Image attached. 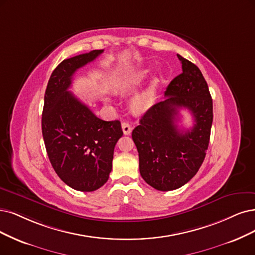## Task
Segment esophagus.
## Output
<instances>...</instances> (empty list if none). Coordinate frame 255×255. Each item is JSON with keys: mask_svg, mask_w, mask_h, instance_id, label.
I'll list each match as a JSON object with an SVG mask.
<instances>
[{"mask_svg": "<svg viewBox=\"0 0 255 255\" xmlns=\"http://www.w3.org/2000/svg\"><path fill=\"white\" fill-rule=\"evenodd\" d=\"M122 129H123V132H124L125 135H129L131 133V131H132V127H131V125L128 122L122 123Z\"/></svg>", "mask_w": 255, "mask_h": 255, "instance_id": "1", "label": "esophagus"}]
</instances>
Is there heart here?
Returning <instances> with one entry per match:
<instances>
[{"label":"heart","mask_w":255,"mask_h":255,"mask_svg":"<svg viewBox=\"0 0 255 255\" xmlns=\"http://www.w3.org/2000/svg\"><path fill=\"white\" fill-rule=\"evenodd\" d=\"M150 73H151V67H146L126 75L118 84L116 91L120 93H128L136 90L139 86H142V84L145 83ZM161 81V75H156L144 90L136 93L132 98V100H131V108L135 113H144L154 105L157 89Z\"/></svg>","instance_id":"obj_1"}]
</instances>
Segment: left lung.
Returning a JSON list of instances; mask_svg holds the SVG:
<instances>
[{"mask_svg":"<svg viewBox=\"0 0 255 255\" xmlns=\"http://www.w3.org/2000/svg\"><path fill=\"white\" fill-rule=\"evenodd\" d=\"M183 72L165 91L166 99L148 109L132 131L139 173L154 189L170 191L184 186L199 171L208 149L213 120L212 99L201 70L177 54ZM193 115L191 129L176 125L178 109Z\"/></svg>","mask_w":255,"mask_h":255,"instance_id":"8db88e82","label":"left lung"}]
</instances>
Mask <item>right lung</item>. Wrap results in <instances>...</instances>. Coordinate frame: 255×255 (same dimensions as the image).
I'll list each match as a JSON object with an SVG mask.
<instances>
[{
    "label": "right lung",
    "instance_id": "right-lung-1",
    "mask_svg": "<svg viewBox=\"0 0 255 255\" xmlns=\"http://www.w3.org/2000/svg\"><path fill=\"white\" fill-rule=\"evenodd\" d=\"M104 50L61 62L51 73L44 97L42 133L56 174L75 190L90 192L108 181L113 151L123 135L121 122L99 119L68 89L74 72Z\"/></svg>",
    "mask_w": 255,
    "mask_h": 255
}]
</instances>
